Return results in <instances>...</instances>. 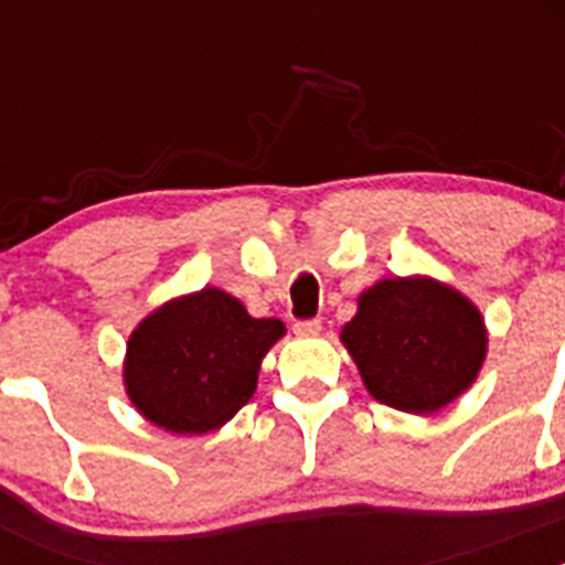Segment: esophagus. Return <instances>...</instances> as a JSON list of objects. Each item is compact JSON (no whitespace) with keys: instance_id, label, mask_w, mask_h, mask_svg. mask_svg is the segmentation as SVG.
Here are the masks:
<instances>
[{"instance_id":"1","label":"esophagus","mask_w":565,"mask_h":565,"mask_svg":"<svg viewBox=\"0 0 565 565\" xmlns=\"http://www.w3.org/2000/svg\"><path fill=\"white\" fill-rule=\"evenodd\" d=\"M319 331H322L319 319H299V322H294V333H299V337H317Z\"/></svg>"}]
</instances>
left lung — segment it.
Returning a JSON list of instances; mask_svg holds the SVG:
<instances>
[{
	"mask_svg": "<svg viewBox=\"0 0 565 565\" xmlns=\"http://www.w3.org/2000/svg\"><path fill=\"white\" fill-rule=\"evenodd\" d=\"M364 387L404 413H436L463 393L487 353L476 306L436 279H382L342 328Z\"/></svg>",
	"mask_w": 565,
	"mask_h": 565,
	"instance_id": "left-lung-1",
	"label": "left lung"
}]
</instances>
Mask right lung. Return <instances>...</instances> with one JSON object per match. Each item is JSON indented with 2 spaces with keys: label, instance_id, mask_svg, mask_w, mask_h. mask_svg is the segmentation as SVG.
<instances>
[{
  "label": "right lung",
  "instance_id": "1",
  "mask_svg": "<svg viewBox=\"0 0 565 565\" xmlns=\"http://www.w3.org/2000/svg\"><path fill=\"white\" fill-rule=\"evenodd\" d=\"M282 333L279 319L248 317L217 288L174 299L129 337V398L169 433L217 430L252 398L259 359Z\"/></svg>",
  "mask_w": 565,
  "mask_h": 565
}]
</instances>
